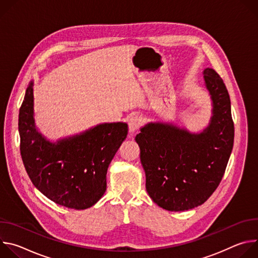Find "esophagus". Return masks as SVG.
<instances>
[{
  "label": "esophagus",
  "mask_w": 258,
  "mask_h": 258,
  "mask_svg": "<svg viewBox=\"0 0 258 258\" xmlns=\"http://www.w3.org/2000/svg\"><path fill=\"white\" fill-rule=\"evenodd\" d=\"M142 125V118L139 115H133L128 119V130L130 133H135Z\"/></svg>",
  "instance_id": "esophagus-1"
}]
</instances>
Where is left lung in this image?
Masks as SVG:
<instances>
[{
  "label": "left lung",
  "mask_w": 258,
  "mask_h": 258,
  "mask_svg": "<svg viewBox=\"0 0 258 258\" xmlns=\"http://www.w3.org/2000/svg\"><path fill=\"white\" fill-rule=\"evenodd\" d=\"M212 115L201 133L167 122H150L136 136L151 199L168 211L203 204L222 180L234 145L231 100L212 68L203 71Z\"/></svg>",
  "instance_id": "obj_1"
}]
</instances>
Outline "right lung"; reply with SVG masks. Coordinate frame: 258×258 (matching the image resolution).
I'll return each instance as SVG.
<instances>
[{"mask_svg":"<svg viewBox=\"0 0 258 258\" xmlns=\"http://www.w3.org/2000/svg\"><path fill=\"white\" fill-rule=\"evenodd\" d=\"M18 130L22 161L34 187L53 202L79 210L104 195L108 166L127 135L125 122H110L51 142L35 125L33 82L19 110Z\"/></svg>","mask_w":258,"mask_h":258,"instance_id":"add662e5","label":"right lung"}]
</instances>
